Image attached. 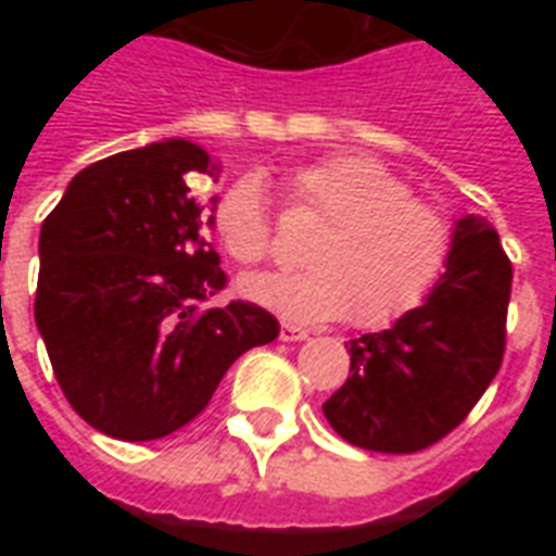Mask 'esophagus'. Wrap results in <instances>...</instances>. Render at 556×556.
I'll return each instance as SVG.
<instances>
[{
  "instance_id": "obj_1",
  "label": "esophagus",
  "mask_w": 556,
  "mask_h": 556,
  "mask_svg": "<svg viewBox=\"0 0 556 556\" xmlns=\"http://www.w3.org/2000/svg\"><path fill=\"white\" fill-rule=\"evenodd\" d=\"M279 339H282V342H303V339H309V330L282 321V327H279Z\"/></svg>"
}]
</instances>
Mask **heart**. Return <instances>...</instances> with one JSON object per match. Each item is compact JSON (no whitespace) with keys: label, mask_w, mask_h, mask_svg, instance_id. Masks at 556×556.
<instances>
[{"label":"heart","mask_w":556,"mask_h":556,"mask_svg":"<svg viewBox=\"0 0 556 556\" xmlns=\"http://www.w3.org/2000/svg\"><path fill=\"white\" fill-rule=\"evenodd\" d=\"M282 190L315 231L294 274L241 279L247 301L291 321H327L349 315L357 327H384L417 309L438 289L453 262L455 231L446 211L366 154H333L294 166ZM223 253L243 267L274 253V226L262 184L238 178L211 217Z\"/></svg>","instance_id":"1"}]
</instances>
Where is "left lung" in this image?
Segmentation results:
<instances>
[{"label":"left lung","instance_id":"obj_1","mask_svg":"<svg viewBox=\"0 0 556 556\" xmlns=\"http://www.w3.org/2000/svg\"><path fill=\"white\" fill-rule=\"evenodd\" d=\"M513 262L477 214L455 223L453 262L422 306L351 339L345 384L325 402L339 438L372 453H419L465 422L501 369Z\"/></svg>","mask_w":556,"mask_h":556}]
</instances>
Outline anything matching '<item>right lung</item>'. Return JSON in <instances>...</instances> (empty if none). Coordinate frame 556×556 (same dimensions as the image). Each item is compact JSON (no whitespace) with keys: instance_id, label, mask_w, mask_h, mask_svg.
Segmentation results:
<instances>
[{"instance_id":"right-lung-1","label":"right lung","mask_w":556,"mask_h":556,"mask_svg":"<svg viewBox=\"0 0 556 556\" xmlns=\"http://www.w3.org/2000/svg\"><path fill=\"white\" fill-rule=\"evenodd\" d=\"M187 139L91 163L41 226L35 325L71 408L118 441H157L207 408L243 351L274 342L250 301L205 309L226 289L207 243Z\"/></svg>"}]
</instances>
